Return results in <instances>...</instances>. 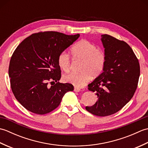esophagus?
Instances as JSON below:
<instances>
[{"instance_id":"1","label":"esophagus","mask_w":148,"mask_h":148,"mask_svg":"<svg viewBox=\"0 0 148 148\" xmlns=\"http://www.w3.org/2000/svg\"><path fill=\"white\" fill-rule=\"evenodd\" d=\"M74 92H79L81 89L79 88H77V87H74Z\"/></svg>"}]
</instances>
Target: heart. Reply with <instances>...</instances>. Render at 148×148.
Listing matches in <instances>:
<instances>
[{"label":"heart","instance_id":"1","mask_svg":"<svg viewBox=\"0 0 148 148\" xmlns=\"http://www.w3.org/2000/svg\"><path fill=\"white\" fill-rule=\"evenodd\" d=\"M72 57L74 60L80 61L79 74L71 72L64 76L63 79L77 88L84 86L92 77L99 76L102 73L106 64V55L93 43L87 40L77 42L71 49ZM58 64L62 71L67 72L70 69V59L65 52L58 57Z\"/></svg>","mask_w":148,"mask_h":148}]
</instances>
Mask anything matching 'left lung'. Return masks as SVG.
I'll return each mask as SVG.
<instances>
[{"instance_id": "1", "label": "left lung", "mask_w": 148, "mask_h": 148, "mask_svg": "<svg viewBox=\"0 0 148 148\" xmlns=\"http://www.w3.org/2000/svg\"><path fill=\"white\" fill-rule=\"evenodd\" d=\"M106 64L102 73L88 84L96 93L97 101L86 111L98 116L117 112L130 101L137 87L140 76L138 59L130 46L108 34L101 36Z\"/></svg>"}]
</instances>
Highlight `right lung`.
Here are the masks:
<instances>
[{"label": "right lung", "instance_id": "add662e5", "mask_svg": "<svg viewBox=\"0 0 148 148\" xmlns=\"http://www.w3.org/2000/svg\"><path fill=\"white\" fill-rule=\"evenodd\" d=\"M79 37V34L39 32L18 46L9 63V77L15 98L28 111L49 113L60 105L66 93L74 90L72 84L59 83L58 57ZM48 81L54 84L49 86Z\"/></svg>", "mask_w": 148, "mask_h": 148}]
</instances>
